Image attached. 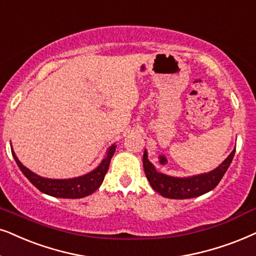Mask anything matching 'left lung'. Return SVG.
Segmentation results:
<instances>
[{"instance_id":"1","label":"left lung","mask_w":256,"mask_h":256,"mask_svg":"<svg viewBox=\"0 0 256 256\" xmlns=\"http://www.w3.org/2000/svg\"><path fill=\"white\" fill-rule=\"evenodd\" d=\"M235 149L230 156L222 162L216 169L207 174L196 175L192 178H172L156 172L154 166L149 162L147 152H144V169L152 188L162 196L168 198H192L200 196L214 189L221 181L224 172L232 164Z\"/></svg>"}]
</instances>
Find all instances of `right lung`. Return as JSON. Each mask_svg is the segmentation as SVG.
<instances>
[{
  "label": "right lung",
  "instance_id": "obj_1",
  "mask_svg": "<svg viewBox=\"0 0 256 256\" xmlns=\"http://www.w3.org/2000/svg\"><path fill=\"white\" fill-rule=\"evenodd\" d=\"M116 146L112 144L107 152V158H104L101 164L94 170L84 175V176H78L75 178H68V180H52V178H44L34 174V172L26 168L18 158H16L15 152H12V156H14L16 164L21 169L24 176L35 186L42 193L50 195L55 198H81L88 196L94 193L102 182L104 180L106 174H107L109 164L114 155Z\"/></svg>",
  "mask_w": 256,
  "mask_h": 256
}]
</instances>
